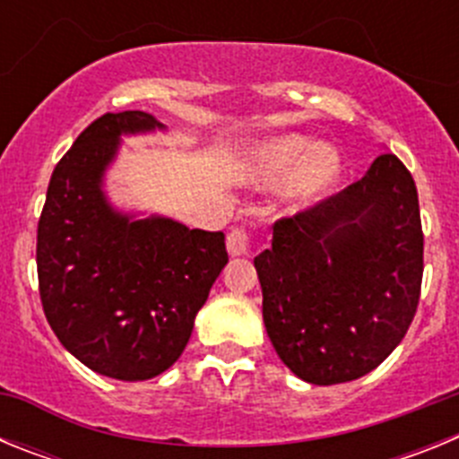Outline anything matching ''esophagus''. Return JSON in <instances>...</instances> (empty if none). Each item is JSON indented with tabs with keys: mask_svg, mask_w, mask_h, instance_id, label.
<instances>
[{
	"mask_svg": "<svg viewBox=\"0 0 459 459\" xmlns=\"http://www.w3.org/2000/svg\"><path fill=\"white\" fill-rule=\"evenodd\" d=\"M250 248V232L243 227H234L232 232L227 234V250L230 255H246Z\"/></svg>",
	"mask_w": 459,
	"mask_h": 459,
	"instance_id": "obj_1",
	"label": "esophagus"
}]
</instances>
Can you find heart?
<instances>
[{
	"mask_svg": "<svg viewBox=\"0 0 459 459\" xmlns=\"http://www.w3.org/2000/svg\"><path fill=\"white\" fill-rule=\"evenodd\" d=\"M340 158L335 149L315 147L307 137L282 135L262 142L250 152L246 174L257 184H280L294 179L301 197H317L335 184Z\"/></svg>",
	"mask_w": 459,
	"mask_h": 459,
	"instance_id": "obj_1",
	"label": "heart"
}]
</instances>
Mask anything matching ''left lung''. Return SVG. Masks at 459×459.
<instances>
[{
	"label": "left lung",
	"mask_w": 459,
	"mask_h": 459,
	"mask_svg": "<svg viewBox=\"0 0 459 459\" xmlns=\"http://www.w3.org/2000/svg\"><path fill=\"white\" fill-rule=\"evenodd\" d=\"M275 351L319 386L359 379L403 342L423 282L419 190L395 153L363 179L280 218L255 257Z\"/></svg>",
	"instance_id": "8db88e82"
}]
</instances>
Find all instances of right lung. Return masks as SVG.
I'll list each match as a JSON object with an SVG mask.
<instances>
[{
	"mask_svg": "<svg viewBox=\"0 0 459 459\" xmlns=\"http://www.w3.org/2000/svg\"><path fill=\"white\" fill-rule=\"evenodd\" d=\"M153 128L140 109L91 121L52 172L36 234L48 324L84 366L121 381L152 379L179 359L227 264L222 232L131 221L105 202L100 177L119 135Z\"/></svg>",
	"mask_w": 459,
	"mask_h": 459,
	"instance_id": "add662e5",
	"label": "right lung"
}]
</instances>
